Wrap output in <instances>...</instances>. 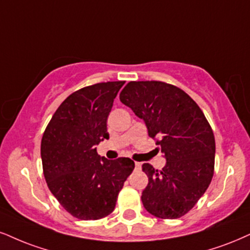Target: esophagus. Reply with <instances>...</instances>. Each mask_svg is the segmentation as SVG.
<instances>
[{"instance_id": "34e87169", "label": "esophagus", "mask_w": 250, "mask_h": 250, "mask_svg": "<svg viewBox=\"0 0 250 250\" xmlns=\"http://www.w3.org/2000/svg\"><path fill=\"white\" fill-rule=\"evenodd\" d=\"M134 165H135V168L140 169V167H141V163L140 162H134Z\"/></svg>"}]
</instances>
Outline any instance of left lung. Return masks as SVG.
Instances as JSON below:
<instances>
[{
	"label": "left lung",
	"instance_id": "left-lung-1",
	"mask_svg": "<svg viewBox=\"0 0 250 250\" xmlns=\"http://www.w3.org/2000/svg\"><path fill=\"white\" fill-rule=\"evenodd\" d=\"M120 102L141 118L166 159L162 170L144 163L148 184L141 200L161 219L187 214L210 186L215 141L204 113L182 89L160 81L128 82Z\"/></svg>",
	"mask_w": 250,
	"mask_h": 250
}]
</instances>
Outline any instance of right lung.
Returning a JSON list of instances; mask_svg holds the SVG:
<instances>
[{"label": "right lung", "instance_id": "right-lung-1", "mask_svg": "<svg viewBox=\"0 0 250 250\" xmlns=\"http://www.w3.org/2000/svg\"><path fill=\"white\" fill-rule=\"evenodd\" d=\"M124 83H96L73 92L42 134L40 154L46 183L64 210L78 219L109 215L134 169L131 159L107 160L96 150V145L109 139L107 117Z\"/></svg>", "mask_w": 250, "mask_h": 250}]
</instances>
